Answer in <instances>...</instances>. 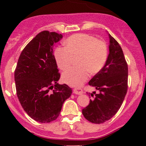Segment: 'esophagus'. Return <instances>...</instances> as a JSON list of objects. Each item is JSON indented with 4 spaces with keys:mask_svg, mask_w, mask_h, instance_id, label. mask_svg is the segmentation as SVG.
<instances>
[{
    "mask_svg": "<svg viewBox=\"0 0 146 146\" xmlns=\"http://www.w3.org/2000/svg\"><path fill=\"white\" fill-rule=\"evenodd\" d=\"M73 93H74L75 95H81V94L83 93V90L80 88H74V89H73Z\"/></svg>",
    "mask_w": 146,
    "mask_h": 146,
    "instance_id": "obj_1",
    "label": "esophagus"
}]
</instances>
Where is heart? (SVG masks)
Returning a JSON list of instances; mask_svg holds the SVG:
<instances>
[{"mask_svg": "<svg viewBox=\"0 0 146 146\" xmlns=\"http://www.w3.org/2000/svg\"><path fill=\"white\" fill-rule=\"evenodd\" d=\"M78 57V67L68 69L62 75L65 83L72 86L80 85L90 74L100 72L108 57V48L104 41L97 39L88 34H76L68 37L65 46H58L54 51V58L61 70H66L75 57Z\"/></svg>", "mask_w": 146, "mask_h": 146, "instance_id": "b5f03b06", "label": "heart"}]
</instances>
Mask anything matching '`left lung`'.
Segmentation results:
<instances>
[{"instance_id": "left-lung-1", "label": "left lung", "mask_w": 146, "mask_h": 146, "mask_svg": "<svg viewBox=\"0 0 146 146\" xmlns=\"http://www.w3.org/2000/svg\"><path fill=\"white\" fill-rule=\"evenodd\" d=\"M110 36V54L105 65L88 82L100 91L82 110L84 117L94 123H102L112 118L120 109L128 89V65L121 47ZM93 94H95L94 92Z\"/></svg>"}]
</instances>
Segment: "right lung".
<instances>
[{"instance_id":"1","label":"right lung","mask_w":146,"mask_h":146,"mask_svg":"<svg viewBox=\"0 0 146 146\" xmlns=\"http://www.w3.org/2000/svg\"><path fill=\"white\" fill-rule=\"evenodd\" d=\"M63 37L55 32L42 31L20 54L15 70L16 92L28 115L41 123H49L59 116L72 89L57 83L60 73L53 54L54 44Z\"/></svg>"}]
</instances>
